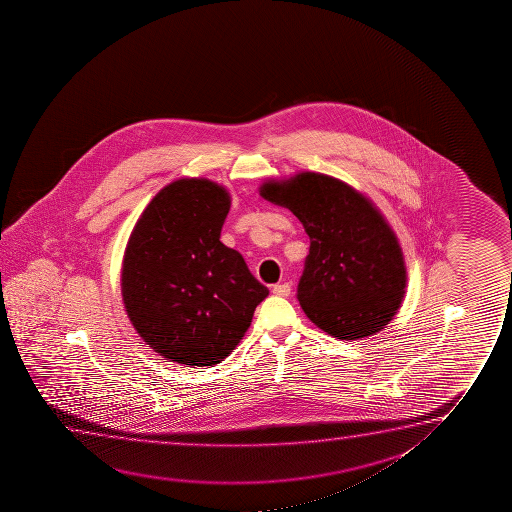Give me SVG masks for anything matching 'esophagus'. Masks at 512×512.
Wrapping results in <instances>:
<instances>
[{"instance_id": "1", "label": "esophagus", "mask_w": 512, "mask_h": 512, "mask_svg": "<svg viewBox=\"0 0 512 512\" xmlns=\"http://www.w3.org/2000/svg\"><path fill=\"white\" fill-rule=\"evenodd\" d=\"M290 285L288 283H280V285H274L273 294L280 295V297H288L290 295Z\"/></svg>"}]
</instances>
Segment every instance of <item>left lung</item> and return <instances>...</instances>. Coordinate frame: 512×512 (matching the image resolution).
<instances>
[{"label": "left lung", "instance_id": "8db88e82", "mask_svg": "<svg viewBox=\"0 0 512 512\" xmlns=\"http://www.w3.org/2000/svg\"><path fill=\"white\" fill-rule=\"evenodd\" d=\"M260 196L285 206L309 236L297 299L311 322L337 339H362L397 313L406 266L399 241L369 199L320 173L267 182Z\"/></svg>", "mask_w": 512, "mask_h": 512}]
</instances>
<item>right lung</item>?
I'll return each instance as SVG.
<instances>
[{"mask_svg":"<svg viewBox=\"0 0 512 512\" xmlns=\"http://www.w3.org/2000/svg\"><path fill=\"white\" fill-rule=\"evenodd\" d=\"M231 197L183 178L150 201L127 243L122 297L134 329L161 357L206 367L229 357L269 290L220 241Z\"/></svg>","mask_w":512,"mask_h":512,"instance_id":"1","label":"right lung"}]
</instances>
